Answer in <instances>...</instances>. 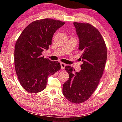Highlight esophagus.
<instances>
[{"label": "esophagus", "instance_id": "1", "mask_svg": "<svg viewBox=\"0 0 122 122\" xmlns=\"http://www.w3.org/2000/svg\"><path fill=\"white\" fill-rule=\"evenodd\" d=\"M66 66V64H64V63H61V69H64L65 66Z\"/></svg>", "mask_w": 122, "mask_h": 122}]
</instances>
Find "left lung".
<instances>
[{"label": "left lung", "mask_w": 122, "mask_h": 122, "mask_svg": "<svg viewBox=\"0 0 122 122\" xmlns=\"http://www.w3.org/2000/svg\"><path fill=\"white\" fill-rule=\"evenodd\" d=\"M73 24L79 38L83 64L79 72L66 66L69 76L63 86V94L69 102L76 104L86 101L96 89L104 69L107 50L102 36L94 26L88 23Z\"/></svg>", "instance_id": "left-lung-1"}]
</instances>
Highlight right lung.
Instances as JSON below:
<instances>
[{
    "label": "right lung",
    "instance_id": "right-lung-1",
    "mask_svg": "<svg viewBox=\"0 0 122 122\" xmlns=\"http://www.w3.org/2000/svg\"><path fill=\"white\" fill-rule=\"evenodd\" d=\"M64 24L48 18L38 20L28 25L16 41L15 68L21 86L28 92L36 93L44 90L48 76L61 69L58 61H51L41 55L51 44L54 33Z\"/></svg>",
    "mask_w": 122,
    "mask_h": 122
}]
</instances>
